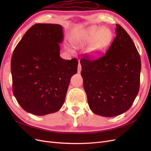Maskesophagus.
<instances>
[{
    "label": "esophagus",
    "instance_id": "1",
    "mask_svg": "<svg viewBox=\"0 0 151 151\" xmlns=\"http://www.w3.org/2000/svg\"><path fill=\"white\" fill-rule=\"evenodd\" d=\"M81 72V63H79V65H78V69H77V72L80 73Z\"/></svg>",
    "mask_w": 151,
    "mask_h": 151
}]
</instances>
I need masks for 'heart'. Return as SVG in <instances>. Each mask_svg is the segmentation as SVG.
<instances>
[{
	"label": "heart",
	"instance_id": "1",
	"mask_svg": "<svg viewBox=\"0 0 151 151\" xmlns=\"http://www.w3.org/2000/svg\"><path fill=\"white\" fill-rule=\"evenodd\" d=\"M113 38L111 30L106 27L92 26L75 35L72 43L77 48L89 45L86 55L90 59L101 57L110 45ZM68 51L73 52L71 48L67 47Z\"/></svg>",
	"mask_w": 151,
	"mask_h": 151
}]
</instances>
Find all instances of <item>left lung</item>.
Listing matches in <instances>:
<instances>
[{
  "instance_id": "1",
  "label": "left lung",
  "mask_w": 151,
  "mask_h": 151,
  "mask_svg": "<svg viewBox=\"0 0 151 151\" xmlns=\"http://www.w3.org/2000/svg\"><path fill=\"white\" fill-rule=\"evenodd\" d=\"M116 38L98 60L82 58L81 74L89 106L96 115L111 117L129 110L138 94L141 61L126 31L116 24Z\"/></svg>"
}]
</instances>
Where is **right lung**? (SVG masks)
Returning a JSON list of instances; mask_svg holds the SVG:
<instances>
[{"label":"right lung","mask_w":151,"mask_h":151,"mask_svg":"<svg viewBox=\"0 0 151 151\" xmlns=\"http://www.w3.org/2000/svg\"><path fill=\"white\" fill-rule=\"evenodd\" d=\"M62 26L36 24L26 31L13 52L12 89L23 109L35 115L57 112L64 103L68 85L77 72L76 58L60 57Z\"/></svg>","instance_id":"add662e5"}]
</instances>
